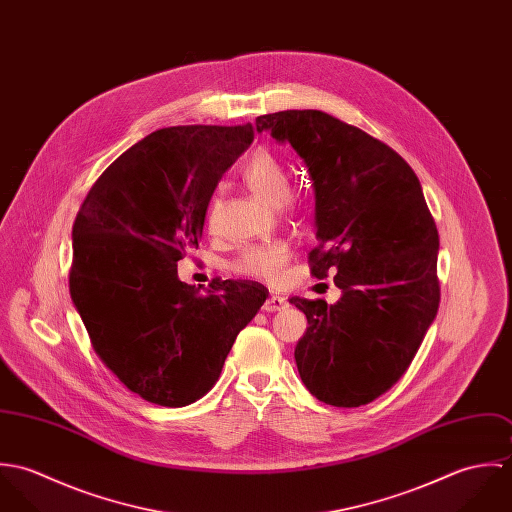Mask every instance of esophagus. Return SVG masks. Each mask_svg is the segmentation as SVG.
<instances>
[{"instance_id":"esophagus-1","label":"esophagus","mask_w":512,"mask_h":512,"mask_svg":"<svg viewBox=\"0 0 512 512\" xmlns=\"http://www.w3.org/2000/svg\"><path fill=\"white\" fill-rule=\"evenodd\" d=\"M284 307H286V299L280 297V295H270V297L264 301V305H262V309L268 311V313L280 311V309H284Z\"/></svg>"}]
</instances>
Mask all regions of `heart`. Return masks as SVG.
<instances>
[{"label": "heart", "instance_id": "b5f03b06", "mask_svg": "<svg viewBox=\"0 0 512 512\" xmlns=\"http://www.w3.org/2000/svg\"><path fill=\"white\" fill-rule=\"evenodd\" d=\"M242 181L266 205L292 209L293 199L288 195V189H290L288 173L272 151L268 149L254 151L242 167ZM288 258H290V250L282 242L252 246L238 256V260L234 262V270L242 276L272 280L282 274Z\"/></svg>", "mask_w": 512, "mask_h": 512}]
</instances>
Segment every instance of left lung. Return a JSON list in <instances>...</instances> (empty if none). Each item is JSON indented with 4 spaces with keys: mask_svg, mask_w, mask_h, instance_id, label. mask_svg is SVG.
Listing matches in <instances>:
<instances>
[{
    "mask_svg": "<svg viewBox=\"0 0 512 512\" xmlns=\"http://www.w3.org/2000/svg\"><path fill=\"white\" fill-rule=\"evenodd\" d=\"M303 159L315 193L311 272L333 274L337 303L292 297L307 317L295 345L305 388L357 408L394 386L438 315L439 236L412 167L363 130L319 110L256 118Z\"/></svg>",
    "mask_w": 512,
    "mask_h": 512,
    "instance_id": "1",
    "label": "left lung"
}]
</instances>
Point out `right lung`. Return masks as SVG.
<instances>
[{"label": "right lung", "instance_id": "1", "mask_svg": "<svg viewBox=\"0 0 512 512\" xmlns=\"http://www.w3.org/2000/svg\"><path fill=\"white\" fill-rule=\"evenodd\" d=\"M252 140V124L157 130L100 175L74 220V307L102 363L151 404L203 398L268 297L232 280L201 295L177 276L220 177Z\"/></svg>", "mask_w": 512, "mask_h": 512}]
</instances>
